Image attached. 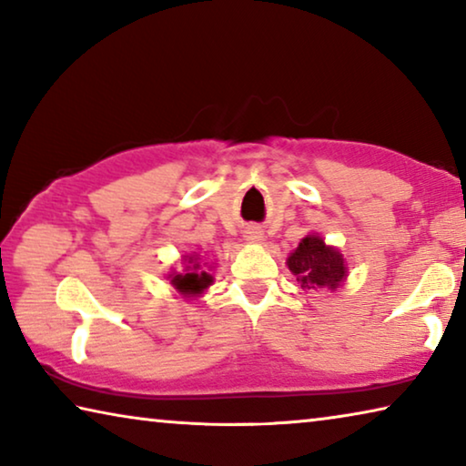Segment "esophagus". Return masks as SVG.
Returning a JSON list of instances; mask_svg holds the SVG:
<instances>
[{
  "instance_id": "1",
  "label": "esophagus",
  "mask_w": 466,
  "mask_h": 466,
  "mask_svg": "<svg viewBox=\"0 0 466 466\" xmlns=\"http://www.w3.org/2000/svg\"><path fill=\"white\" fill-rule=\"evenodd\" d=\"M244 238L250 240V242H261L263 240V230H261V228H248V230H244Z\"/></svg>"
}]
</instances>
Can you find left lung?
<instances>
[{"mask_svg":"<svg viewBox=\"0 0 466 466\" xmlns=\"http://www.w3.org/2000/svg\"><path fill=\"white\" fill-rule=\"evenodd\" d=\"M288 267L302 289H335L347 275L343 257L335 248L327 247L319 236H306L289 255Z\"/></svg>","mask_w":466,"mask_h":466,"instance_id":"1","label":"left lung"}]
</instances>
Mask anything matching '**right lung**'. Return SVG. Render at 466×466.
<instances>
[{
  "label": "right lung",
  "mask_w": 466,
  "mask_h": 466,
  "mask_svg": "<svg viewBox=\"0 0 466 466\" xmlns=\"http://www.w3.org/2000/svg\"><path fill=\"white\" fill-rule=\"evenodd\" d=\"M193 261H195V257H191V261L188 263H193ZM197 269H199V265L197 263H193V267H187V271H191V273L175 275V278H172V286H175L178 291H183V294H199V291H203L209 286L211 278L205 271L197 273Z\"/></svg>",
  "instance_id": "right-lung-1"
}]
</instances>
